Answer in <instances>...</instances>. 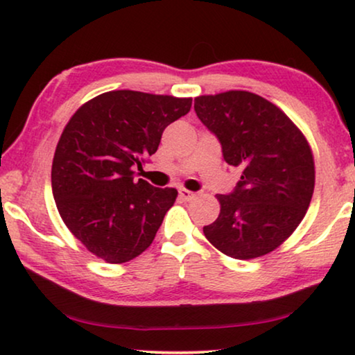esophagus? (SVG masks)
I'll list each match as a JSON object with an SVG mask.
<instances>
[{
  "mask_svg": "<svg viewBox=\"0 0 355 355\" xmlns=\"http://www.w3.org/2000/svg\"><path fill=\"white\" fill-rule=\"evenodd\" d=\"M178 194H180V198L182 199H184V200H194L196 198H198V193H193V191H188V189H184V188H180L178 189Z\"/></svg>",
  "mask_w": 355,
  "mask_h": 355,
  "instance_id": "34e87169",
  "label": "esophagus"
}]
</instances>
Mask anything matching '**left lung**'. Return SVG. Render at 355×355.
I'll return each mask as SVG.
<instances>
[{
	"label": "left lung",
	"instance_id": "left-lung-1",
	"mask_svg": "<svg viewBox=\"0 0 355 355\" xmlns=\"http://www.w3.org/2000/svg\"><path fill=\"white\" fill-rule=\"evenodd\" d=\"M194 111L218 139L225 161L242 171L231 193L216 196L220 215L204 234L231 258L266 255L309 207L315 172L308 141L282 110L247 91L200 95Z\"/></svg>",
	"mask_w": 355,
	"mask_h": 355
}]
</instances>
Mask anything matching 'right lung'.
Wrapping results in <instances>:
<instances>
[{
	"label": "right lung",
	"instance_id": "add662e5",
	"mask_svg": "<svg viewBox=\"0 0 355 355\" xmlns=\"http://www.w3.org/2000/svg\"><path fill=\"white\" fill-rule=\"evenodd\" d=\"M191 102L111 91L89 100L68 121L52 161V194L63 223L94 255L118 264L151 245L178 193L137 182L135 171Z\"/></svg>",
	"mask_w": 355,
	"mask_h": 355
}]
</instances>
